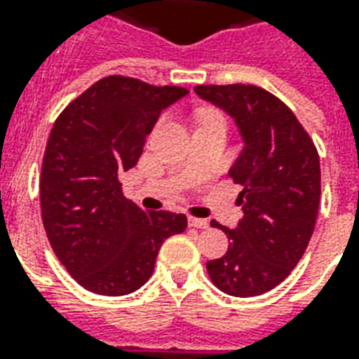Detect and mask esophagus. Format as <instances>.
<instances>
[{
    "mask_svg": "<svg viewBox=\"0 0 359 359\" xmlns=\"http://www.w3.org/2000/svg\"><path fill=\"white\" fill-rule=\"evenodd\" d=\"M188 223H190V226H196V229H208V226H210V221L198 217H190L188 219Z\"/></svg>",
    "mask_w": 359,
    "mask_h": 359,
    "instance_id": "obj_1",
    "label": "esophagus"
}]
</instances>
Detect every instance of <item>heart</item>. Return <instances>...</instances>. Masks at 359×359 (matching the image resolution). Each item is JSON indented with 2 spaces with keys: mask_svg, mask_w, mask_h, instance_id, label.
Segmentation results:
<instances>
[{
  "mask_svg": "<svg viewBox=\"0 0 359 359\" xmlns=\"http://www.w3.org/2000/svg\"><path fill=\"white\" fill-rule=\"evenodd\" d=\"M198 121L202 125H225V117L217 113V111H200L198 113Z\"/></svg>",
  "mask_w": 359,
  "mask_h": 359,
  "instance_id": "b5f03b06",
  "label": "heart"
}]
</instances>
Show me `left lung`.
<instances>
[{"mask_svg": "<svg viewBox=\"0 0 359 359\" xmlns=\"http://www.w3.org/2000/svg\"><path fill=\"white\" fill-rule=\"evenodd\" d=\"M196 94L236 118L246 148L231 169L241 184L236 229L219 225L229 238L223 257L208 262L219 290L257 296L283 283L300 262L316 229L321 169L308 130L277 95L254 84H202Z\"/></svg>", "mask_w": 359, "mask_h": 359, "instance_id": "8db88e82", "label": "left lung"}]
</instances>
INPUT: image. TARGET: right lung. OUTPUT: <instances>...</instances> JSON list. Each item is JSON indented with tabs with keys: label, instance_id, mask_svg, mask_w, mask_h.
<instances>
[{
	"label": "right lung",
	"instance_id": "right-lung-1",
	"mask_svg": "<svg viewBox=\"0 0 359 359\" xmlns=\"http://www.w3.org/2000/svg\"><path fill=\"white\" fill-rule=\"evenodd\" d=\"M111 74L59 113L40 175L42 223L51 248L86 290L123 296L154 273L159 248L187 231V215L144 211L123 194L121 175L142 156L161 111L187 95Z\"/></svg>",
	"mask_w": 359,
	"mask_h": 359
}]
</instances>
